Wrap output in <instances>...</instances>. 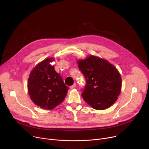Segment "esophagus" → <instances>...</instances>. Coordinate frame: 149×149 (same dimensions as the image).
<instances>
[{
  "mask_svg": "<svg viewBox=\"0 0 149 149\" xmlns=\"http://www.w3.org/2000/svg\"><path fill=\"white\" fill-rule=\"evenodd\" d=\"M75 86H76V84H75V83H74L73 85L70 86V88L71 89H74V88H75Z\"/></svg>",
  "mask_w": 149,
  "mask_h": 149,
  "instance_id": "1",
  "label": "esophagus"
}]
</instances>
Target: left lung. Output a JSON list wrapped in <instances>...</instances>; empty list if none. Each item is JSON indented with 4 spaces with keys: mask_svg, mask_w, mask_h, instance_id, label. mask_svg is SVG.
Wrapping results in <instances>:
<instances>
[{
    "mask_svg": "<svg viewBox=\"0 0 149 149\" xmlns=\"http://www.w3.org/2000/svg\"><path fill=\"white\" fill-rule=\"evenodd\" d=\"M79 68L86 79L81 95L97 110H104L118 98L121 78L116 68L102 58L91 56L79 61Z\"/></svg>",
    "mask_w": 149,
    "mask_h": 149,
    "instance_id": "obj_1",
    "label": "left lung"
}]
</instances>
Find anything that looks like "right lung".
Returning <instances> with one entry per match:
<instances>
[{
  "mask_svg": "<svg viewBox=\"0 0 149 149\" xmlns=\"http://www.w3.org/2000/svg\"><path fill=\"white\" fill-rule=\"evenodd\" d=\"M47 58L38 64L30 73L28 82L31 99L41 108L52 109L63 102L69 88Z\"/></svg>",
  "mask_w": 149,
  "mask_h": 149,
  "instance_id": "right-lung-1",
  "label": "right lung"
}]
</instances>
